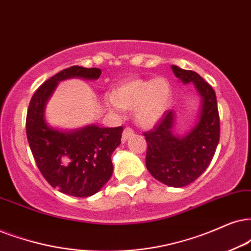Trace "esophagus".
Segmentation results:
<instances>
[{
	"label": "esophagus",
	"mask_w": 251,
	"mask_h": 251,
	"mask_svg": "<svg viewBox=\"0 0 251 251\" xmlns=\"http://www.w3.org/2000/svg\"><path fill=\"white\" fill-rule=\"evenodd\" d=\"M134 135V132H133V129H131L129 127H126L125 129H124L123 132V135H122V141L125 142L127 141L131 136Z\"/></svg>",
	"instance_id": "obj_1"
}]
</instances>
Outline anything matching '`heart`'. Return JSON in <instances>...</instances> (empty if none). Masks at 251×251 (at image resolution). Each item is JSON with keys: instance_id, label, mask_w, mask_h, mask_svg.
<instances>
[{"instance_id": "heart-1", "label": "heart", "mask_w": 251, "mask_h": 251, "mask_svg": "<svg viewBox=\"0 0 251 251\" xmlns=\"http://www.w3.org/2000/svg\"><path fill=\"white\" fill-rule=\"evenodd\" d=\"M173 97L170 82L164 77L151 80L132 78L116 88L113 96L105 98L111 111L134 110V119L141 127H151L162 118Z\"/></svg>"}]
</instances>
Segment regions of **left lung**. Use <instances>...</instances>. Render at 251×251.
Returning a JSON list of instances; mask_svg holds the SVG:
<instances>
[{
  "mask_svg": "<svg viewBox=\"0 0 251 251\" xmlns=\"http://www.w3.org/2000/svg\"><path fill=\"white\" fill-rule=\"evenodd\" d=\"M184 84L192 83L201 98L197 124L185 135L174 133L175 112L168 110L153 129L144 133L147 141L146 167L151 175L173 188L196 180L208 167L220 138V119L213 88L196 72L171 66Z\"/></svg>",
  "mask_w": 251,
  "mask_h": 251,
  "instance_id": "obj_1",
  "label": "left lung"
}]
</instances>
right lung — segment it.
Listing matches in <instances>:
<instances>
[{
  "instance_id": "1",
  "label": "right lung",
  "mask_w": 251,
  "mask_h": 251,
  "mask_svg": "<svg viewBox=\"0 0 251 251\" xmlns=\"http://www.w3.org/2000/svg\"><path fill=\"white\" fill-rule=\"evenodd\" d=\"M100 68L73 66L44 82L31 98L26 115V136L40 173L54 189L73 197H90L112 176L111 161L120 145L123 127L88 125L61 131L45 120L47 100L60 81L68 78L97 80Z\"/></svg>"
}]
</instances>
